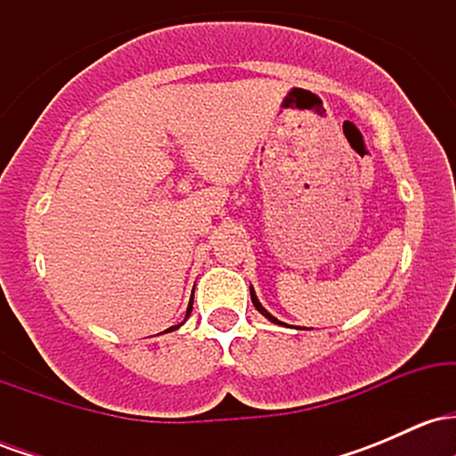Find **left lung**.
Instances as JSON below:
<instances>
[{"label": "left lung", "instance_id": "left-lung-1", "mask_svg": "<svg viewBox=\"0 0 456 456\" xmlns=\"http://www.w3.org/2000/svg\"><path fill=\"white\" fill-rule=\"evenodd\" d=\"M250 300H253V305H255V308H257V311L261 313V315H264L265 319H270L272 323H279V326H287V323H282V322H279V319H276L274 315H270L268 311H265L264 306H261V302H259V297H257V294H255V289H253V285H250ZM311 330V328H308Z\"/></svg>", "mask_w": 456, "mask_h": 456}]
</instances>
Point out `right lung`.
<instances>
[{"instance_id": "right-lung-1", "label": "right lung", "mask_w": 456, "mask_h": 456, "mask_svg": "<svg viewBox=\"0 0 456 456\" xmlns=\"http://www.w3.org/2000/svg\"><path fill=\"white\" fill-rule=\"evenodd\" d=\"M192 294H195V289H192ZM191 311H192V297H191V302H188V308H186V317L191 315ZM184 322H186V319H184ZM184 322H182V323H184ZM182 323H177V326H171V328H167L165 332H171V330H177V328L182 326Z\"/></svg>"}]
</instances>
